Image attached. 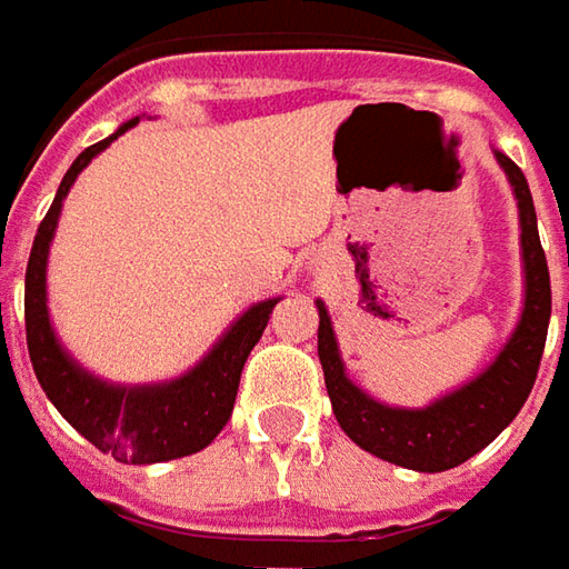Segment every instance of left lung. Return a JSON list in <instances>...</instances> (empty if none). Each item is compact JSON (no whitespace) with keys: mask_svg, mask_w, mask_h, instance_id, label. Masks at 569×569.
Segmentation results:
<instances>
[{"mask_svg":"<svg viewBox=\"0 0 569 569\" xmlns=\"http://www.w3.org/2000/svg\"><path fill=\"white\" fill-rule=\"evenodd\" d=\"M513 187L519 208V247H522V272H526V300L516 322L513 336L478 377L462 382L447 396L433 399L425 408H399L367 396L358 382L345 373L339 339L326 303L319 310V363L332 411L341 430L377 459L415 471H447L462 466L475 452L491 443L493 437L519 415L538 377V363L548 339L551 319V278L548 259L538 240L536 206L522 170L503 154L493 151Z\"/></svg>","mask_w":569,"mask_h":569,"instance_id":"1","label":"left lung"}]
</instances>
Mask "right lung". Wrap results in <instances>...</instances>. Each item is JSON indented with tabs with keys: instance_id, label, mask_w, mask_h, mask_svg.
<instances>
[{
	"instance_id": "1",
	"label": "right lung",
	"mask_w": 569,
	"mask_h": 569,
	"mask_svg": "<svg viewBox=\"0 0 569 569\" xmlns=\"http://www.w3.org/2000/svg\"><path fill=\"white\" fill-rule=\"evenodd\" d=\"M136 122L139 117L122 122L103 142L84 148L66 170L62 183L56 189L53 206L33 237L28 274H24V326H28L33 373L43 386L47 399L56 405V411L84 440H91L100 452H110L117 462L151 466V462L192 456L221 433V427L228 425L233 411L243 363L256 348V341L262 339L269 313L281 297L252 303L208 348L202 361L164 382L122 386V382L100 380L62 348L47 310V259H50L62 199L69 196L78 173Z\"/></svg>"
}]
</instances>
